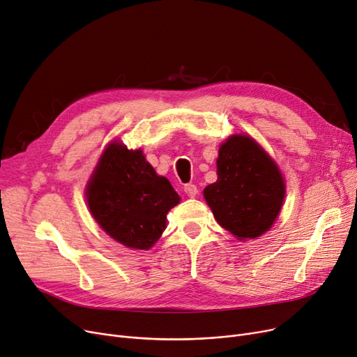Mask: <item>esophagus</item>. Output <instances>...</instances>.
Returning <instances> with one entry per match:
<instances>
[{"mask_svg":"<svg viewBox=\"0 0 357 357\" xmlns=\"http://www.w3.org/2000/svg\"><path fill=\"white\" fill-rule=\"evenodd\" d=\"M183 191L190 198H194L198 194V188H197V185H194V183H186L183 186Z\"/></svg>","mask_w":357,"mask_h":357,"instance_id":"esophagus-1","label":"esophagus"}]
</instances>
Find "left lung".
<instances>
[{"label":"left lung","mask_w":357,"mask_h":357,"mask_svg":"<svg viewBox=\"0 0 357 357\" xmlns=\"http://www.w3.org/2000/svg\"><path fill=\"white\" fill-rule=\"evenodd\" d=\"M217 175L204 197L220 226L238 240L266 233L285 198L284 178L273 159L252 137L234 135L220 146Z\"/></svg>","instance_id":"1"}]
</instances>
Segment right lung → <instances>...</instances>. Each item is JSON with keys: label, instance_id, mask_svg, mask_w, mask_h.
<instances>
[{"label": "right lung", "instance_id": "add662e5", "mask_svg": "<svg viewBox=\"0 0 357 357\" xmlns=\"http://www.w3.org/2000/svg\"><path fill=\"white\" fill-rule=\"evenodd\" d=\"M181 198L142 150L112 142L86 185V202L101 229L130 249L147 250L166 229V214Z\"/></svg>", "mask_w": 357, "mask_h": 357}]
</instances>
